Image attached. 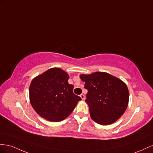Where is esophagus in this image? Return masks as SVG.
Listing matches in <instances>:
<instances>
[{
  "mask_svg": "<svg viewBox=\"0 0 153 153\" xmlns=\"http://www.w3.org/2000/svg\"><path fill=\"white\" fill-rule=\"evenodd\" d=\"M80 97H81V99L82 100V101H84V100L85 99V95H83V94H81V95H80Z\"/></svg>",
  "mask_w": 153,
  "mask_h": 153,
  "instance_id": "1",
  "label": "esophagus"
}]
</instances>
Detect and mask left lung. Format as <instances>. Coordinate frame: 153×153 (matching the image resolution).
<instances>
[{
  "instance_id": "1",
  "label": "left lung",
  "mask_w": 153,
  "mask_h": 153,
  "mask_svg": "<svg viewBox=\"0 0 153 153\" xmlns=\"http://www.w3.org/2000/svg\"><path fill=\"white\" fill-rule=\"evenodd\" d=\"M88 90L85 101L94 121L101 125L114 123L124 114L129 102V91L124 82L106 72L81 74Z\"/></svg>"
}]
</instances>
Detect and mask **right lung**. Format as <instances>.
Listing matches in <instances>:
<instances>
[{"mask_svg": "<svg viewBox=\"0 0 153 153\" xmlns=\"http://www.w3.org/2000/svg\"><path fill=\"white\" fill-rule=\"evenodd\" d=\"M68 74L52 68L34 77L29 86V99L33 109L51 122L64 120L74 111L81 97L73 93Z\"/></svg>", "mask_w": 153, "mask_h": 153, "instance_id": "1", "label": "right lung"}]
</instances>
